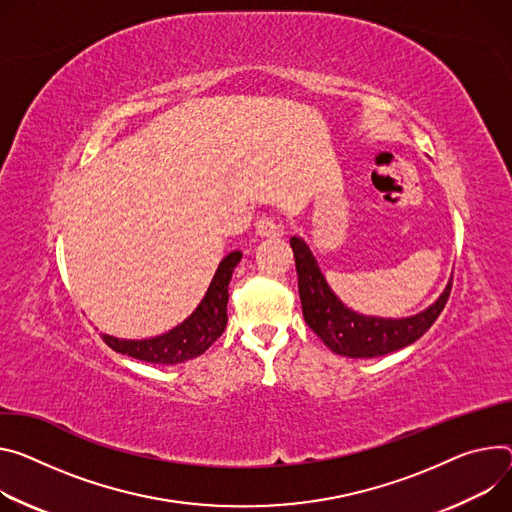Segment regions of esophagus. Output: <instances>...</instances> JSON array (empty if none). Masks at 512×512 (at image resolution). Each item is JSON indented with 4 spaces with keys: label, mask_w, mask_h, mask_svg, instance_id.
Wrapping results in <instances>:
<instances>
[{
    "label": "esophagus",
    "mask_w": 512,
    "mask_h": 512,
    "mask_svg": "<svg viewBox=\"0 0 512 512\" xmlns=\"http://www.w3.org/2000/svg\"><path fill=\"white\" fill-rule=\"evenodd\" d=\"M255 235L259 237V239H277L282 235V230H280V226H277L271 218H261V220H257V224H255Z\"/></svg>",
    "instance_id": "esophagus-1"
}]
</instances>
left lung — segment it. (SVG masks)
<instances>
[{
    "mask_svg": "<svg viewBox=\"0 0 512 512\" xmlns=\"http://www.w3.org/2000/svg\"><path fill=\"white\" fill-rule=\"evenodd\" d=\"M296 271L302 312L308 327L322 339L333 353L363 359L380 357L412 345L421 339L431 324L437 320L449 298L451 280L441 296L425 310L404 318L367 316L345 306L327 284V277L320 271L316 257L304 239L292 237L290 241Z\"/></svg>",
    "mask_w": 512,
    "mask_h": 512,
    "instance_id": "obj_1",
    "label": "left lung"
}]
</instances>
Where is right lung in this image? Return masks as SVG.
Instances as JSON below:
<instances>
[{"label": "right lung", "instance_id": "obj_1", "mask_svg": "<svg viewBox=\"0 0 512 512\" xmlns=\"http://www.w3.org/2000/svg\"><path fill=\"white\" fill-rule=\"evenodd\" d=\"M243 253L232 251L220 263L198 308L169 333L151 339H118L102 335L116 353L157 365H175L202 355L226 329L228 284Z\"/></svg>", "mask_w": 512, "mask_h": 512}]
</instances>
